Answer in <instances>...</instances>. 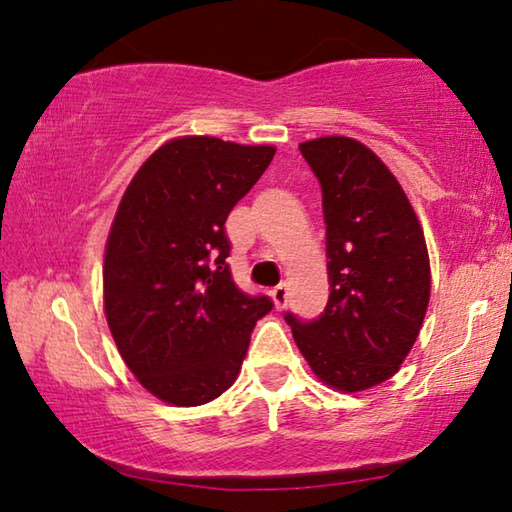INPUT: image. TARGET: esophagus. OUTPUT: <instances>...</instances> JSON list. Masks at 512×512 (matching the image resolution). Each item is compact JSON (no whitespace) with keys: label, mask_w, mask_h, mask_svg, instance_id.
Wrapping results in <instances>:
<instances>
[{"label":"esophagus","mask_w":512,"mask_h":512,"mask_svg":"<svg viewBox=\"0 0 512 512\" xmlns=\"http://www.w3.org/2000/svg\"><path fill=\"white\" fill-rule=\"evenodd\" d=\"M271 296H273L275 307L284 309V307H287V302H289V284L287 282L277 284V287L271 291Z\"/></svg>","instance_id":"1"}]
</instances>
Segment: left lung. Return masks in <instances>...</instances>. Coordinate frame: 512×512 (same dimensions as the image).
<instances>
[{
  "mask_svg": "<svg viewBox=\"0 0 512 512\" xmlns=\"http://www.w3.org/2000/svg\"><path fill=\"white\" fill-rule=\"evenodd\" d=\"M323 189L329 300L323 314H284L311 370L345 393L366 391L402 366L429 305L422 228L404 189L350 137L300 144Z\"/></svg>",
  "mask_w": 512,
  "mask_h": 512,
  "instance_id": "8db88e82",
  "label": "left lung"
}]
</instances>
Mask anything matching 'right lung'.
Instances as JSON below:
<instances>
[{
    "instance_id": "obj_1",
    "label": "right lung",
    "mask_w": 512,
    "mask_h": 512,
    "mask_svg": "<svg viewBox=\"0 0 512 512\" xmlns=\"http://www.w3.org/2000/svg\"><path fill=\"white\" fill-rule=\"evenodd\" d=\"M275 155L180 137L146 160L121 198L103 262V305L121 359L146 391L198 406L228 391L255 323L273 309L232 280L225 219Z\"/></svg>"
}]
</instances>
